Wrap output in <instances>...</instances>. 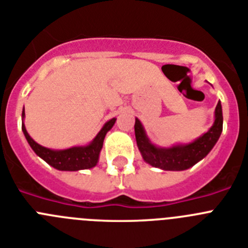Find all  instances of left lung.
I'll use <instances>...</instances> for the list:
<instances>
[{
    "mask_svg": "<svg viewBox=\"0 0 248 248\" xmlns=\"http://www.w3.org/2000/svg\"><path fill=\"white\" fill-rule=\"evenodd\" d=\"M222 105L217 103L215 108L214 124L209 130L191 143L175 144L172 146H157L151 143L145 128L138 118H135V139L140 154L149 165L166 171H183L198 164L209 154L222 133Z\"/></svg>",
    "mask_w": 248,
    "mask_h": 248,
    "instance_id": "left-lung-1",
    "label": "left lung"
}]
</instances>
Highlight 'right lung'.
I'll use <instances>...</instances> for the list:
<instances>
[{
  "mask_svg": "<svg viewBox=\"0 0 248 248\" xmlns=\"http://www.w3.org/2000/svg\"><path fill=\"white\" fill-rule=\"evenodd\" d=\"M25 108L22 110V131L27 139L28 144L32 150L43 159L48 165L53 166L61 171H79L85 169H92L97 165L99 161L100 150L103 148V141L109 130L117 122V118L108 120L99 130L95 138L87 145L72 146L68 149H50L39 145L28 134L25 126Z\"/></svg>",
  "mask_w": 248,
  "mask_h": 248,
  "instance_id": "add662e5",
  "label": "right lung"
}]
</instances>
